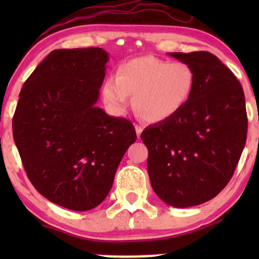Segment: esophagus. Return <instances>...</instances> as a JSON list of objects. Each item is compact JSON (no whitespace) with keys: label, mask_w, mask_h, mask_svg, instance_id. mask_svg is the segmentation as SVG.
<instances>
[{"label":"esophagus","mask_w":259,"mask_h":259,"mask_svg":"<svg viewBox=\"0 0 259 259\" xmlns=\"http://www.w3.org/2000/svg\"><path fill=\"white\" fill-rule=\"evenodd\" d=\"M136 132H137L138 138H140V134H141V132H143V127L139 125H136Z\"/></svg>","instance_id":"34e87169"}]
</instances>
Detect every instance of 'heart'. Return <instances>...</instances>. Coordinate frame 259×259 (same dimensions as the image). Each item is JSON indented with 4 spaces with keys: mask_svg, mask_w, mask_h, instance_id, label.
Instances as JSON below:
<instances>
[{
    "mask_svg": "<svg viewBox=\"0 0 259 259\" xmlns=\"http://www.w3.org/2000/svg\"><path fill=\"white\" fill-rule=\"evenodd\" d=\"M194 87V72L183 61L146 55L118 67L115 79L102 84V100L116 113L130 107L134 98L138 115L147 122H161L175 116L187 104Z\"/></svg>",
    "mask_w": 259,
    "mask_h": 259,
    "instance_id": "obj_1",
    "label": "heart"
}]
</instances>
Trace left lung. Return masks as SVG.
I'll return each instance as SVG.
<instances>
[{
	"label": "left lung",
	"mask_w": 259,
	"mask_h": 259,
	"mask_svg": "<svg viewBox=\"0 0 259 259\" xmlns=\"http://www.w3.org/2000/svg\"><path fill=\"white\" fill-rule=\"evenodd\" d=\"M168 55L193 69L192 94L175 116L146 127L140 138L152 189L171 206L190 207L214 198L232 178L246 141L245 97L211 53Z\"/></svg>",
	"instance_id": "obj_1"
}]
</instances>
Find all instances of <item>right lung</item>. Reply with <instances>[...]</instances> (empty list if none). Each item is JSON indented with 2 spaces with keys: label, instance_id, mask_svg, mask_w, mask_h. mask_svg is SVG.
Wrapping results in <instances>:
<instances>
[{
  "label": "right lung",
  "instance_id": "1",
  "mask_svg": "<svg viewBox=\"0 0 259 259\" xmlns=\"http://www.w3.org/2000/svg\"><path fill=\"white\" fill-rule=\"evenodd\" d=\"M108 54L56 49L24 82L13 118L14 141L38 193L69 210L97 207L137 140L133 123L95 106Z\"/></svg>",
  "mask_w": 259,
  "mask_h": 259
}]
</instances>
